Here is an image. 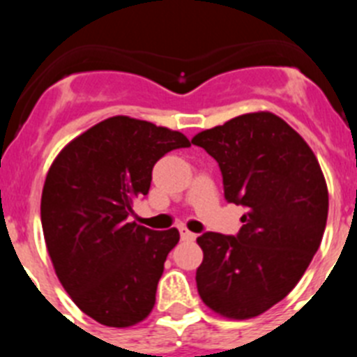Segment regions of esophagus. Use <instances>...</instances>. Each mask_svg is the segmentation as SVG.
<instances>
[{"label":"esophagus","mask_w":357,"mask_h":357,"mask_svg":"<svg viewBox=\"0 0 357 357\" xmlns=\"http://www.w3.org/2000/svg\"><path fill=\"white\" fill-rule=\"evenodd\" d=\"M178 232H181V238L184 239V241H193L195 238H197V234H193L191 230L188 229V227H178Z\"/></svg>","instance_id":"1"}]
</instances>
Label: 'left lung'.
Segmentation results:
<instances>
[{"instance_id":"8db88e82","label":"left lung","mask_w":357,"mask_h":357,"mask_svg":"<svg viewBox=\"0 0 357 357\" xmlns=\"http://www.w3.org/2000/svg\"><path fill=\"white\" fill-rule=\"evenodd\" d=\"M191 143L216 159L227 202L247 207L238 236L197 238L200 298L225 318L259 317L295 288L320 247L329 211L320 164L301 134L266 110L200 132Z\"/></svg>"}]
</instances>
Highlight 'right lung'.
Segmentation results:
<instances>
[{
  "mask_svg": "<svg viewBox=\"0 0 357 357\" xmlns=\"http://www.w3.org/2000/svg\"><path fill=\"white\" fill-rule=\"evenodd\" d=\"M184 134L128 116L103 119L66 144L40 198L44 241L73 302L107 327H130L155 305L164 261L181 234L128 222L151 169Z\"/></svg>",
  "mask_w": 357,
  "mask_h": 357,
  "instance_id": "right-lung-1",
  "label": "right lung"
}]
</instances>
